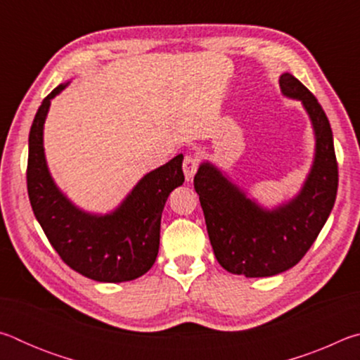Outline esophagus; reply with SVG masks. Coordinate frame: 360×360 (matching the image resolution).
Instances as JSON below:
<instances>
[{
	"mask_svg": "<svg viewBox=\"0 0 360 360\" xmlns=\"http://www.w3.org/2000/svg\"><path fill=\"white\" fill-rule=\"evenodd\" d=\"M198 168V160L193 155H186L184 162H182V169H184V176L187 181H191L193 178V174L197 173Z\"/></svg>",
	"mask_w": 360,
	"mask_h": 360,
	"instance_id": "esophagus-1",
	"label": "esophagus"
}]
</instances>
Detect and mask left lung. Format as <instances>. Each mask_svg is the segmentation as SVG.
Returning <instances> with one entry per match:
<instances>
[{"label": "left lung", "mask_w": 360, "mask_h": 360, "mask_svg": "<svg viewBox=\"0 0 360 360\" xmlns=\"http://www.w3.org/2000/svg\"><path fill=\"white\" fill-rule=\"evenodd\" d=\"M285 98L302 103L311 120L314 157L297 195L265 208L221 168L205 160L193 178L212 251L229 273L246 278L289 270L318 238L338 188V165L330 124L314 95L290 72L279 77Z\"/></svg>", "instance_id": "8db88e82"}]
</instances>
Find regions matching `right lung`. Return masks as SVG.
Instances as JSON below:
<instances>
[{
  "label": "right lung",
  "instance_id": "right-lung-1",
  "mask_svg": "<svg viewBox=\"0 0 360 360\" xmlns=\"http://www.w3.org/2000/svg\"><path fill=\"white\" fill-rule=\"evenodd\" d=\"M68 84H60L46 96L30 129V203L47 240L70 268L100 283L131 281L148 273L157 259L162 211L168 195L184 182V155H176L144 174L117 208L106 214L79 208L56 184L44 152V124L51 101Z\"/></svg>",
  "mask_w": 360,
  "mask_h": 360
}]
</instances>
